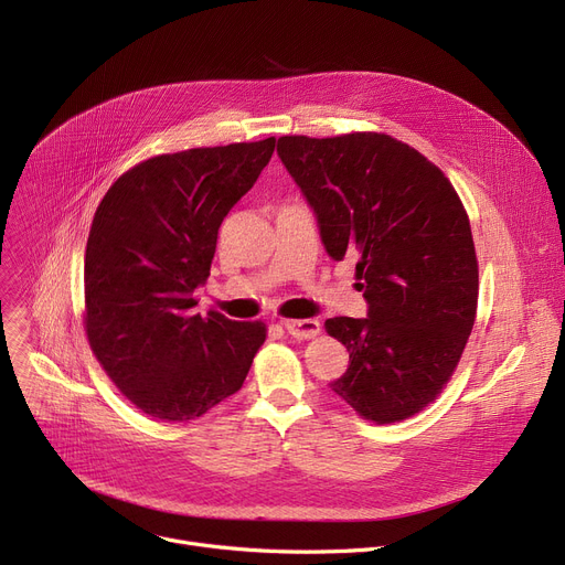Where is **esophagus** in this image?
<instances>
[{
  "instance_id": "34e87169",
  "label": "esophagus",
  "mask_w": 565,
  "mask_h": 565,
  "mask_svg": "<svg viewBox=\"0 0 565 565\" xmlns=\"http://www.w3.org/2000/svg\"><path fill=\"white\" fill-rule=\"evenodd\" d=\"M284 328L292 339H316L320 334V322L313 318H305V320H284Z\"/></svg>"
}]
</instances>
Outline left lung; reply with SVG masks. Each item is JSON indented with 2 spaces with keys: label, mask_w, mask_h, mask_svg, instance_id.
I'll return each instance as SVG.
<instances>
[{
  "label": "left lung",
  "mask_w": 565,
  "mask_h": 565,
  "mask_svg": "<svg viewBox=\"0 0 565 565\" xmlns=\"http://www.w3.org/2000/svg\"><path fill=\"white\" fill-rule=\"evenodd\" d=\"M277 153L316 211L328 254L358 260L369 302L366 318L324 322L350 352L332 392L366 422H405L447 387L477 320L465 205L439 167L384 132L286 135Z\"/></svg>",
  "instance_id": "1"
}]
</instances>
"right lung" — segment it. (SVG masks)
Listing matches in <instances>:
<instances>
[{
	"instance_id": "1",
	"label": "right lung",
	"mask_w": 565,
	"mask_h": 565,
	"mask_svg": "<svg viewBox=\"0 0 565 565\" xmlns=\"http://www.w3.org/2000/svg\"><path fill=\"white\" fill-rule=\"evenodd\" d=\"M275 137L148 158L114 181L84 254V332L103 371L158 422H192L243 387L265 322L194 313L217 231Z\"/></svg>"
}]
</instances>
